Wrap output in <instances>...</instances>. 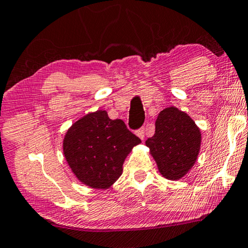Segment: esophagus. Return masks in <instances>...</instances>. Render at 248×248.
<instances>
[{"mask_svg":"<svg viewBox=\"0 0 248 248\" xmlns=\"http://www.w3.org/2000/svg\"><path fill=\"white\" fill-rule=\"evenodd\" d=\"M136 135H138L141 140L144 139V136H145V128L142 127V128H140V130L136 131Z\"/></svg>","mask_w":248,"mask_h":248,"instance_id":"1","label":"esophagus"}]
</instances>
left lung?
<instances>
[{
    "mask_svg": "<svg viewBox=\"0 0 248 248\" xmlns=\"http://www.w3.org/2000/svg\"><path fill=\"white\" fill-rule=\"evenodd\" d=\"M145 144L160 173L169 180H179L196 163L202 133L188 114L171 106L157 115L155 133Z\"/></svg>",
    "mask_w": 248,
    "mask_h": 248,
    "instance_id": "8db88e82",
    "label": "left lung"
}]
</instances>
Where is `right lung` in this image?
Masks as SVG:
<instances>
[{"label":"right lung","mask_w":248,"mask_h":248,"mask_svg":"<svg viewBox=\"0 0 248 248\" xmlns=\"http://www.w3.org/2000/svg\"><path fill=\"white\" fill-rule=\"evenodd\" d=\"M141 143L122 120H110L106 110L88 113L68 128L62 150L68 166L81 184L108 189L121 177L123 163Z\"/></svg>","instance_id":"right-lung-1"}]
</instances>
